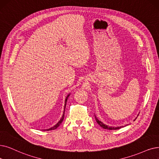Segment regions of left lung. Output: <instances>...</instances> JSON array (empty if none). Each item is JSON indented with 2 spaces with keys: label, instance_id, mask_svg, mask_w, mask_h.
I'll list each match as a JSON object with an SVG mask.
<instances>
[{
  "label": "left lung",
  "instance_id": "8db88e82",
  "mask_svg": "<svg viewBox=\"0 0 159 159\" xmlns=\"http://www.w3.org/2000/svg\"><path fill=\"white\" fill-rule=\"evenodd\" d=\"M94 117H95V119H96V121L97 122V123L101 126V127H102V128L104 129L117 130V129H120L121 127H123V126H108V125H106L104 124L102 122H101L100 120H99L95 115H94ZM135 120H136V119H135ZM125 126H126V125H125Z\"/></svg>",
  "mask_w": 159,
  "mask_h": 159
}]
</instances>
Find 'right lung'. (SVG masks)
Here are the masks:
<instances>
[{
    "label": "right lung",
    "mask_w": 159,
    "mask_h": 159,
    "mask_svg": "<svg viewBox=\"0 0 159 159\" xmlns=\"http://www.w3.org/2000/svg\"><path fill=\"white\" fill-rule=\"evenodd\" d=\"M70 94H68L67 95V97H66V99H65V107H66V102H67V100H68V97L70 96ZM64 109V112H63V114H62V117H61V119H60V120L54 126H53V127H52V128H50V129H46V130H55V129H57V127L58 126L61 124V123L62 122V120H63V119H64V117H65V110Z\"/></svg>",
    "instance_id": "right-lung-1"
}]
</instances>
